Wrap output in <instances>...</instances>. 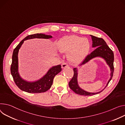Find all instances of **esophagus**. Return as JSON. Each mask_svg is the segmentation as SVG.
<instances>
[{"mask_svg": "<svg viewBox=\"0 0 125 125\" xmlns=\"http://www.w3.org/2000/svg\"><path fill=\"white\" fill-rule=\"evenodd\" d=\"M68 66H69V65L66 63H63L62 64V68H66V67H68Z\"/></svg>", "mask_w": 125, "mask_h": 125, "instance_id": "esophagus-1", "label": "esophagus"}]
</instances>
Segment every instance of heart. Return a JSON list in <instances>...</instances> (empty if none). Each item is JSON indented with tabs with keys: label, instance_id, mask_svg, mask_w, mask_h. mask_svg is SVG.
Masks as SVG:
<instances>
[{
	"label": "heart",
	"instance_id": "b5f03b06",
	"mask_svg": "<svg viewBox=\"0 0 125 125\" xmlns=\"http://www.w3.org/2000/svg\"><path fill=\"white\" fill-rule=\"evenodd\" d=\"M58 46L60 51L69 52V59L75 61L85 57L90 51L91 44L86 38L71 35L62 38L58 42Z\"/></svg>",
	"mask_w": 125,
	"mask_h": 125
}]
</instances>
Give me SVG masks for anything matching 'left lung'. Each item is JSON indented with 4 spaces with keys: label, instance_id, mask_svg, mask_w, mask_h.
<instances>
[{
    "label": "left lung",
    "instance_id": "obj_1",
    "mask_svg": "<svg viewBox=\"0 0 125 125\" xmlns=\"http://www.w3.org/2000/svg\"><path fill=\"white\" fill-rule=\"evenodd\" d=\"M90 36H91L92 40V47L96 48L93 52H92L86 57V58L83 60V61L80 64V66L84 65L86 63L88 62L90 60L94 58L98 57L104 59L107 65L109 66L111 71V77L106 87L104 88L105 89L107 86L110 81L111 80L113 77V73H114V53H113L112 50L108 46L106 42L103 39L91 35H90ZM73 71L74 75L71 81L69 83V86L70 88L73 90L75 93L83 96H91L101 93L104 89L103 90H101V91L97 93H90L86 91L81 89L78 85L77 80L78 69L77 68H74L73 69Z\"/></svg>",
    "mask_w": 125,
    "mask_h": 125
}]
</instances>
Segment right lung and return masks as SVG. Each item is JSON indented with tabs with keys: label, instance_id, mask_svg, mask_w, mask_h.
<instances>
[{
	"label": "right lung",
	"instance_id": "right-lung-1",
	"mask_svg": "<svg viewBox=\"0 0 125 125\" xmlns=\"http://www.w3.org/2000/svg\"><path fill=\"white\" fill-rule=\"evenodd\" d=\"M52 38L51 35L37 33L26 36L22 40L14 49L12 55V61L10 70L14 81L17 87L21 90L29 93H40L47 91L51 87L54 77L62 70L61 65L53 66L48 71L47 73L38 80L34 82H28L22 79L18 72L19 50L25 40L33 38L49 39Z\"/></svg>",
	"mask_w": 125,
	"mask_h": 125
}]
</instances>
